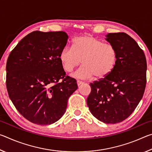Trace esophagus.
<instances>
[{"mask_svg":"<svg viewBox=\"0 0 152 152\" xmlns=\"http://www.w3.org/2000/svg\"><path fill=\"white\" fill-rule=\"evenodd\" d=\"M84 84V82L80 81V80H77V84H78V86L81 85V84Z\"/></svg>","mask_w":152,"mask_h":152,"instance_id":"obj_1","label":"esophagus"}]
</instances>
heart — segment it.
Listing matches in <instances>:
<instances>
[{"mask_svg": "<svg viewBox=\"0 0 152 152\" xmlns=\"http://www.w3.org/2000/svg\"><path fill=\"white\" fill-rule=\"evenodd\" d=\"M117 52L113 46L91 35H82L73 40L72 47L66 46L61 50L59 59L66 72H71L81 63L75 73L77 78L96 80L106 78L114 70L117 61Z\"/></svg>", "mask_w": 152, "mask_h": 152, "instance_id": "obj_1", "label": "heart"}]
</instances>
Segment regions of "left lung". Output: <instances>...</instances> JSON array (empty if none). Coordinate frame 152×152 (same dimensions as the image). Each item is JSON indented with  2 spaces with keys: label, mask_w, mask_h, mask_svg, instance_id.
I'll return each instance as SVG.
<instances>
[{
  "label": "left lung",
  "mask_w": 152,
  "mask_h": 152,
  "mask_svg": "<svg viewBox=\"0 0 152 152\" xmlns=\"http://www.w3.org/2000/svg\"><path fill=\"white\" fill-rule=\"evenodd\" d=\"M106 37L117 50L116 66L106 78L90 83L86 102L97 119L115 124L129 117L142 99L147 62L143 51L127 33H109Z\"/></svg>",
  "instance_id": "left-lung-1"
}]
</instances>
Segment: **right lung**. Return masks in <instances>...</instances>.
Returning a JSON list of instances; mask_svg holds the SVG:
<instances>
[{"label":"right lung","mask_w":152,"mask_h":152,"mask_svg":"<svg viewBox=\"0 0 152 152\" xmlns=\"http://www.w3.org/2000/svg\"><path fill=\"white\" fill-rule=\"evenodd\" d=\"M68 39L64 31H35L20 41L7 60L10 99L20 114L35 124L50 125L60 119L78 88L76 80L66 76L59 59Z\"/></svg>","instance_id":"1"}]
</instances>
